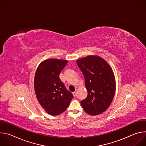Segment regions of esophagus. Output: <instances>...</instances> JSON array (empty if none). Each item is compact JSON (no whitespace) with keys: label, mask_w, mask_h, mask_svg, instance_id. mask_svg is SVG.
I'll return each instance as SVG.
<instances>
[{"label":"esophagus","mask_w":146,"mask_h":146,"mask_svg":"<svg viewBox=\"0 0 146 146\" xmlns=\"http://www.w3.org/2000/svg\"><path fill=\"white\" fill-rule=\"evenodd\" d=\"M76 91H74V92H73V95L74 96V97H76Z\"/></svg>","instance_id":"1"}]
</instances>
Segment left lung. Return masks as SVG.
Returning a JSON list of instances; mask_svg holds the SVG:
<instances>
[{
	"label": "left lung",
	"mask_w": 146,
	"mask_h": 146,
	"mask_svg": "<svg viewBox=\"0 0 146 146\" xmlns=\"http://www.w3.org/2000/svg\"><path fill=\"white\" fill-rule=\"evenodd\" d=\"M77 64L84 76L87 97L81 101L84 110L96 115L110 106L115 92V80L108 62L97 55L79 59Z\"/></svg>",
	"instance_id": "8db88e82"
}]
</instances>
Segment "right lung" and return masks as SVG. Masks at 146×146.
<instances>
[{
	"label": "right lung",
	"instance_id": "1",
	"mask_svg": "<svg viewBox=\"0 0 146 146\" xmlns=\"http://www.w3.org/2000/svg\"><path fill=\"white\" fill-rule=\"evenodd\" d=\"M68 60L48 59L37 68L34 87L40 105L50 115H57L65 111L73 98L59 76Z\"/></svg>",
	"mask_w": 146,
	"mask_h": 146
}]
</instances>
